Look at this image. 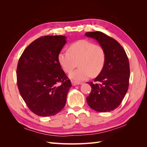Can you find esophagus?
Segmentation results:
<instances>
[{"label": "esophagus", "instance_id": "34e87169", "mask_svg": "<svg viewBox=\"0 0 147 147\" xmlns=\"http://www.w3.org/2000/svg\"><path fill=\"white\" fill-rule=\"evenodd\" d=\"M72 85L73 86H76V85H78V84H82L80 82H76V81H73V80H72Z\"/></svg>", "mask_w": 147, "mask_h": 147}]
</instances>
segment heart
Returning a JSON list of instances; mask_svg holds the SVG:
<instances>
[{"instance_id": "obj_1", "label": "heart", "mask_w": 147, "mask_h": 147, "mask_svg": "<svg viewBox=\"0 0 147 147\" xmlns=\"http://www.w3.org/2000/svg\"><path fill=\"white\" fill-rule=\"evenodd\" d=\"M105 59L104 48L88 40L72 43L67 51H61L57 55V61L66 73H70L78 63L80 68L69 74L70 78L75 81L86 80L92 74H100L104 67Z\"/></svg>"}]
</instances>
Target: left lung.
Listing matches in <instances>:
<instances>
[{
	"label": "left lung",
	"instance_id": "8db88e82",
	"mask_svg": "<svg viewBox=\"0 0 147 147\" xmlns=\"http://www.w3.org/2000/svg\"><path fill=\"white\" fill-rule=\"evenodd\" d=\"M88 37L96 39L105 52L104 67L95 79V83H88L91 91L86 97L90 107L99 112L116 109L121 103L129 87V63L122 46L114 38L104 33L88 32Z\"/></svg>",
	"mask_w": 147,
	"mask_h": 147
}]
</instances>
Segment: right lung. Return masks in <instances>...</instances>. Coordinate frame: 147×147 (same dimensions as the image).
<instances>
[{
	"mask_svg": "<svg viewBox=\"0 0 147 147\" xmlns=\"http://www.w3.org/2000/svg\"><path fill=\"white\" fill-rule=\"evenodd\" d=\"M66 43L63 35L40 37L25 49L18 63L20 93L31 112L38 116H53L65 105L72 84L57 55Z\"/></svg>",
	"mask_w": 147,
	"mask_h": 147,
	"instance_id": "add662e5",
	"label": "right lung"
}]
</instances>
